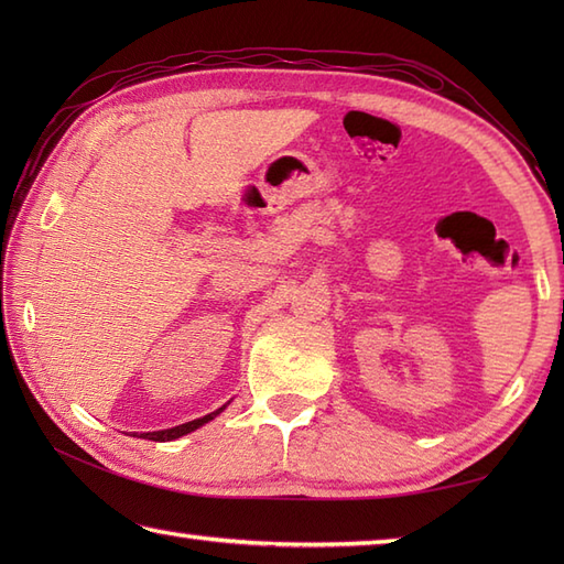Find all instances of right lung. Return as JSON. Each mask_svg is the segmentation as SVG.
<instances>
[{
  "label": "right lung",
  "instance_id": "add662e5",
  "mask_svg": "<svg viewBox=\"0 0 564 564\" xmlns=\"http://www.w3.org/2000/svg\"><path fill=\"white\" fill-rule=\"evenodd\" d=\"M223 410H225V406H220V410H215V412H210V414H206V416H200V419H194V422L178 424V426H174V429L148 431V434H140V438H148V441H174V438H178V436L191 434V431H196V429H198V426H203V424H208L210 419H213V416H218Z\"/></svg>",
  "mask_w": 564,
  "mask_h": 564
}]
</instances>
